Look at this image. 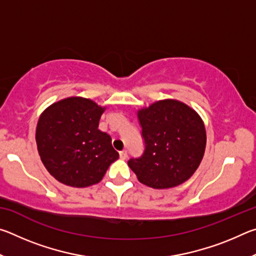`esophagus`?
Here are the masks:
<instances>
[{
  "label": "esophagus",
  "mask_w": 256,
  "mask_h": 256,
  "mask_svg": "<svg viewBox=\"0 0 256 256\" xmlns=\"http://www.w3.org/2000/svg\"><path fill=\"white\" fill-rule=\"evenodd\" d=\"M120 159H126L128 158V151L126 150H122L120 152Z\"/></svg>",
  "instance_id": "esophagus-1"
}]
</instances>
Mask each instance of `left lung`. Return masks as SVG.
Instances as JSON below:
<instances>
[{
  "label": "left lung",
  "mask_w": 256,
  "mask_h": 256,
  "mask_svg": "<svg viewBox=\"0 0 256 256\" xmlns=\"http://www.w3.org/2000/svg\"><path fill=\"white\" fill-rule=\"evenodd\" d=\"M144 151L128 167L138 182L152 188H170L188 180L203 158L206 134L198 112L184 102L164 99L138 112Z\"/></svg>",
  "instance_id": "1"
}]
</instances>
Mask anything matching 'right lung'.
Returning <instances> with one entry per match:
<instances>
[{
  "label": "right lung",
  "instance_id": "1",
  "mask_svg": "<svg viewBox=\"0 0 256 256\" xmlns=\"http://www.w3.org/2000/svg\"><path fill=\"white\" fill-rule=\"evenodd\" d=\"M106 107L68 97L47 107L36 128L38 154L50 174L62 184L86 188L99 183L120 154L112 138L98 130Z\"/></svg>",
  "mask_w": 256,
  "mask_h": 256
}]
</instances>
